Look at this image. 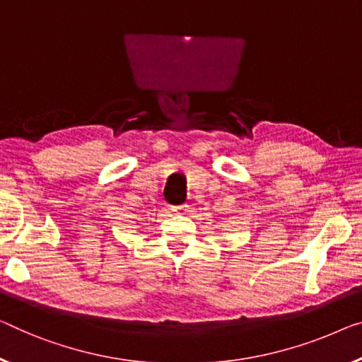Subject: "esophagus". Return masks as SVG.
Segmentation results:
<instances>
[{
  "label": "esophagus",
  "mask_w": 362,
  "mask_h": 362,
  "mask_svg": "<svg viewBox=\"0 0 362 362\" xmlns=\"http://www.w3.org/2000/svg\"><path fill=\"white\" fill-rule=\"evenodd\" d=\"M170 209L174 214H187L190 211V206H188V204H180V206H172Z\"/></svg>",
  "instance_id": "esophagus-1"
}]
</instances>
